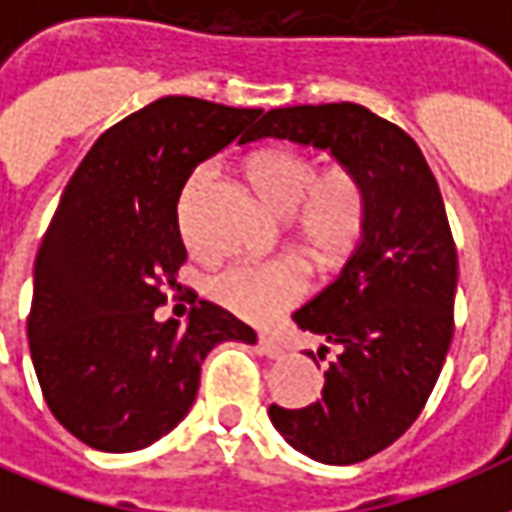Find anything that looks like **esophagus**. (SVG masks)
<instances>
[{
	"label": "esophagus",
	"instance_id": "esophagus-1",
	"mask_svg": "<svg viewBox=\"0 0 512 512\" xmlns=\"http://www.w3.org/2000/svg\"><path fill=\"white\" fill-rule=\"evenodd\" d=\"M257 345H260V351H263L268 359H282V356H285V345L279 343V340H274L271 334H260V337H257Z\"/></svg>",
	"mask_w": 512,
	"mask_h": 512
}]
</instances>
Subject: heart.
<instances>
[{
    "instance_id": "heart-1",
    "label": "heart",
    "mask_w": 512,
    "mask_h": 512,
    "mask_svg": "<svg viewBox=\"0 0 512 512\" xmlns=\"http://www.w3.org/2000/svg\"><path fill=\"white\" fill-rule=\"evenodd\" d=\"M246 175L271 211L290 216L296 241L323 266L340 263L365 230L367 197L362 180L348 167L318 172L312 158L290 147H271L249 158ZM213 178V164L191 172L180 197V227L191 238V205ZM211 296L246 321H268L304 296L307 271L296 257L260 263H230L208 279Z\"/></svg>"
}]
</instances>
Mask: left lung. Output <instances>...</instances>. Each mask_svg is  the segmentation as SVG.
Instances as JSON below:
<instances>
[{"instance_id":"8db88e82","label":"left lung","mask_w":512,"mask_h":512,"mask_svg":"<svg viewBox=\"0 0 512 512\" xmlns=\"http://www.w3.org/2000/svg\"><path fill=\"white\" fill-rule=\"evenodd\" d=\"M266 136L329 150L367 197L343 271L293 312L299 329L323 337L321 359L337 351L321 400L271 403L268 417L312 461H367L414 425L450 351L458 255L439 183L403 128L348 101L271 109L241 142Z\"/></svg>"}]
</instances>
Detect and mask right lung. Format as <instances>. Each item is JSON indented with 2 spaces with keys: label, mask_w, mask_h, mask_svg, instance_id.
<instances>
[{
  "label": "right lung",
  "mask_w": 512,
  "mask_h": 512,
  "mask_svg": "<svg viewBox=\"0 0 512 512\" xmlns=\"http://www.w3.org/2000/svg\"><path fill=\"white\" fill-rule=\"evenodd\" d=\"M263 109L167 95L90 147L62 191L35 260L27 334L32 365L62 428L101 452L153 444L189 414L200 367L252 326L213 301L189 321H156L186 260L178 200L197 164Z\"/></svg>",
  "instance_id": "1"
}]
</instances>
